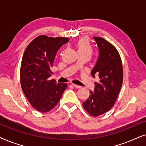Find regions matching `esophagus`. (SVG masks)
<instances>
[{"label": "esophagus", "mask_w": 146, "mask_h": 146, "mask_svg": "<svg viewBox=\"0 0 146 146\" xmlns=\"http://www.w3.org/2000/svg\"><path fill=\"white\" fill-rule=\"evenodd\" d=\"M72 85H73V87H75V88H81V86H79V85H77L76 84H73V83H72Z\"/></svg>", "instance_id": "1"}]
</instances>
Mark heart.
Returning a JSON list of instances; mask_svg holds the SVG:
<instances>
[{
    "mask_svg": "<svg viewBox=\"0 0 146 146\" xmlns=\"http://www.w3.org/2000/svg\"><path fill=\"white\" fill-rule=\"evenodd\" d=\"M77 49L78 52H84L87 53L91 55L92 53L93 49L91 44L89 43V40L87 38H81L77 42Z\"/></svg>",
    "mask_w": 146,
    "mask_h": 146,
    "instance_id": "1",
    "label": "heart"
}]
</instances>
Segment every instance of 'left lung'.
Segmentation results:
<instances>
[{"label": "left lung", "instance_id": "8db88e82", "mask_svg": "<svg viewBox=\"0 0 146 146\" xmlns=\"http://www.w3.org/2000/svg\"><path fill=\"white\" fill-rule=\"evenodd\" d=\"M100 55L91 71L93 77L98 75L94 91H90L89 98L83 103V108L92 116H99L108 111L114 106L123 83L121 59L116 48L104 38L93 37Z\"/></svg>", "mask_w": 146, "mask_h": 146}]
</instances>
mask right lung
<instances>
[{
	"mask_svg": "<svg viewBox=\"0 0 146 146\" xmlns=\"http://www.w3.org/2000/svg\"><path fill=\"white\" fill-rule=\"evenodd\" d=\"M69 40L65 37L40 35L25 50L20 72L21 87L31 106L38 111L53 110L67 88V83H58L48 78L58 50Z\"/></svg>",
	"mask_w": 146,
	"mask_h": 146,
	"instance_id": "1",
	"label": "right lung"
}]
</instances>
